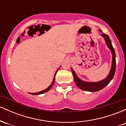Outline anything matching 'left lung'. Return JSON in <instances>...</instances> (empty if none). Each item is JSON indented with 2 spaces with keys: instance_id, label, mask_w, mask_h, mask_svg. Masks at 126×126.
<instances>
[{
  "instance_id": "1",
  "label": "left lung",
  "mask_w": 126,
  "mask_h": 126,
  "mask_svg": "<svg viewBox=\"0 0 126 126\" xmlns=\"http://www.w3.org/2000/svg\"><path fill=\"white\" fill-rule=\"evenodd\" d=\"M99 31L102 32L101 30H99ZM101 35L104 37V38L106 44L107 45L108 47L111 50V53L112 55V66H111V69L110 72V73L108 74L107 77L105 78L103 80H101V81L96 82H85L82 80L81 79H79L76 75L73 69L71 68V70L72 72V74L73 76V79H74V81L76 83V85L82 90L85 91H89V92H96V91H99L105 88V86L107 85L111 80H112L113 78L114 74H115V67H116V62H115V53L114 49L112 47V43H111V40L110 37H108V35L105 34H101Z\"/></svg>"
}]
</instances>
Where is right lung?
Here are the masks:
<instances>
[{
  "label": "right lung",
  "mask_w": 126,
  "mask_h": 126,
  "mask_svg": "<svg viewBox=\"0 0 126 126\" xmlns=\"http://www.w3.org/2000/svg\"><path fill=\"white\" fill-rule=\"evenodd\" d=\"M59 67V68H60ZM59 68L58 69H57V70H56V73H55V75H54V78H53V82H52V83H51V85H50V86H48V88H47V89H44V90H43V91H40V92H36V93H30V94H31V95H40V94H44V93H45V92H47V91H48L49 90H50V89H51V87L52 86H53V84H54V81H55V76H56V73H57V71H58L59 70Z\"/></svg>",
  "instance_id": "1"
}]
</instances>
